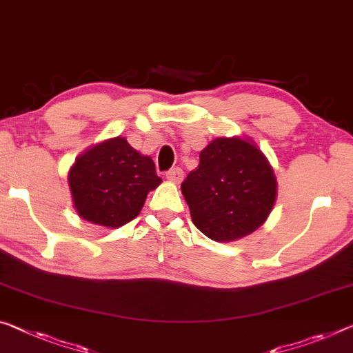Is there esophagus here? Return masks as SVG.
Masks as SVG:
<instances>
[{
	"mask_svg": "<svg viewBox=\"0 0 353 353\" xmlns=\"http://www.w3.org/2000/svg\"><path fill=\"white\" fill-rule=\"evenodd\" d=\"M167 180L172 181V183H181L183 181V176H184V172L181 169H178V167H175V169H170L169 172L165 173Z\"/></svg>",
	"mask_w": 353,
	"mask_h": 353,
	"instance_id": "esophagus-1",
	"label": "esophagus"
}]
</instances>
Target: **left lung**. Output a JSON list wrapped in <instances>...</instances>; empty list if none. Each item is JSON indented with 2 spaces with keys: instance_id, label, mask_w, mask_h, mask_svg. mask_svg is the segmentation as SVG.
Returning <instances> with one entry per match:
<instances>
[{
  "instance_id": "8db88e82",
  "label": "left lung",
  "mask_w": 353,
  "mask_h": 353,
  "mask_svg": "<svg viewBox=\"0 0 353 353\" xmlns=\"http://www.w3.org/2000/svg\"><path fill=\"white\" fill-rule=\"evenodd\" d=\"M194 225L214 241L257 230L274 207L278 184L268 159L249 139L219 137L200 151L181 184Z\"/></svg>"
}]
</instances>
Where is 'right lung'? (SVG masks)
Segmentation results:
<instances>
[{
	"label": "right lung",
	"instance_id": "add662e5",
	"mask_svg": "<svg viewBox=\"0 0 353 353\" xmlns=\"http://www.w3.org/2000/svg\"><path fill=\"white\" fill-rule=\"evenodd\" d=\"M68 181L80 218L108 229L137 218L146 195L162 183L153 159L124 137L104 140L80 154Z\"/></svg>",
	"mask_w": 353,
	"mask_h": 353
}]
</instances>
